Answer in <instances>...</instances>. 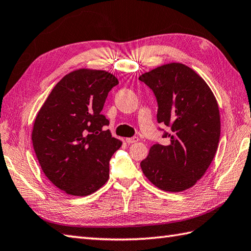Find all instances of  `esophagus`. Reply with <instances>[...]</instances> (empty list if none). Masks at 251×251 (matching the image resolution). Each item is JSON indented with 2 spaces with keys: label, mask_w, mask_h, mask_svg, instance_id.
I'll list each match as a JSON object with an SVG mask.
<instances>
[{
  "label": "esophagus",
  "mask_w": 251,
  "mask_h": 251,
  "mask_svg": "<svg viewBox=\"0 0 251 251\" xmlns=\"http://www.w3.org/2000/svg\"><path fill=\"white\" fill-rule=\"evenodd\" d=\"M139 141V138L138 137H131V138H127L126 139V142L128 144H132V143H136Z\"/></svg>",
  "instance_id": "34e87169"
}]
</instances>
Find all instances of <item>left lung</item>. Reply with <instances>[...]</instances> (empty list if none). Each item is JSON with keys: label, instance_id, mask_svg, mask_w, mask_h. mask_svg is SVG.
Segmentation results:
<instances>
[{"label": "left lung", "instance_id": "1", "mask_svg": "<svg viewBox=\"0 0 251 251\" xmlns=\"http://www.w3.org/2000/svg\"><path fill=\"white\" fill-rule=\"evenodd\" d=\"M139 80L153 91L157 122L170 128L141 161L144 176L161 190L178 192L192 187L204 176L217 152L220 115L216 98L195 71L170 63L145 73Z\"/></svg>", "mask_w": 251, "mask_h": 251}]
</instances>
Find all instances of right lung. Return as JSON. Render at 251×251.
I'll use <instances>...</instances> for the list:
<instances>
[{"instance_id": "1", "label": "right lung", "mask_w": 251, "mask_h": 251, "mask_svg": "<svg viewBox=\"0 0 251 251\" xmlns=\"http://www.w3.org/2000/svg\"><path fill=\"white\" fill-rule=\"evenodd\" d=\"M112 74L78 69L53 87L35 119L32 141L45 176L72 196H89L106 184L109 161L122 145L101 114Z\"/></svg>"}]
</instances>
